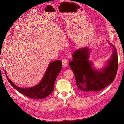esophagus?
Segmentation results:
<instances>
[{
	"label": "esophagus",
	"instance_id": "1",
	"mask_svg": "<svg viewBox=\"0 0 124 124\" xmlns=\"http://www.w3.org/2000/svg\"><path fill=\"white\" fill-rule=\"evenodd\" d=\"M62 65L64 67H66L67 65V64H68V62H67V60L66 59L64 58L62 60Z\"/></svg>",
	"mask_w": 124,
	"mask_h": 124
}]
</instances>
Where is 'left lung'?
I'll return each instance as SVG.
<instances>
[{"label":"left lung","instance_id":"8db88e82","mask_svg":"<svg viewBox=\"0 0 124 124\" xmlns=\"http://www.w3.org/2000/svg\"><path fill=\"white\" fill-rule=\"evenodd\" d=\"M113 47V54L107 66L101 70L93 67V62L89 60L90 49L87 47L76 50L69 62L70 67L74 74L77 89L81 93L94 94L107 87L115 79L118 68L117 51Z\"/></svg>","mask_w":124,"mask_h":124}]
</instances>
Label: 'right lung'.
I'll use <instances>...</instances> for the list:
<instances>
[{
    "instance_id": "right-lung-1",
    "label": "right lung",
    "mask_w": 124,
    "mask_h": 124,
    "mask_svg": "<svg viewBox=\"0 0 124 124\" xmlns=\"http://www.w3.org/2000/svg\"><path fill=\"white\" fill-rule=\"evenodd\" d=\"M62 68L61 60L51 62L41 81L38 85L31 87L22 88L16 86L7 76L8 82L19 93L31 99H43L49 95L54 90L56 78Z\"/></svg>"
}]
</instances>
